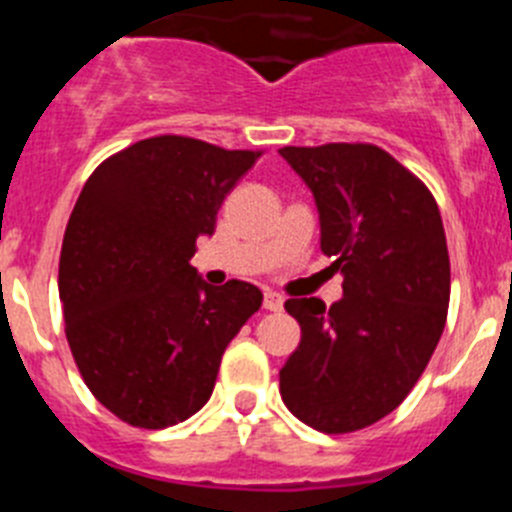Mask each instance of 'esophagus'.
I'll list each match as a JSON object with an SVG mask.
<instances>
[{
  "label": "esophagus",
  "instance_id": "1",
  "mask_svg": "<svg viewBox=\"0 0 512 512\" xmlns=\"http://www.w3.org/2000/svg\"><path fill=\"white\" fill-rule=\"evenodd\" d=\"M264 307L266 310H271V312H277V310H282L284 307V300H282V295H277V292H266L264 295Z\"/></svg>",
  "mask_w": 512,
  "mask_h": 512
}]
</instances>
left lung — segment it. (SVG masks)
Masks as SVG:
<instances>
[{
    "label": "left lung",
    "mask_w": 512,
    "mask_h": 512,
    "mask_svg": "<svg viewBox=\"0 0 512 512\" xmlns=\"http://www.w3.org/2000/svg\"><path fill=\"white\" fill-rule=\"evenodd\" d=\"M279 153L315 197L320 248L343 274V297L330 307L318 297L284 302L302 338L279 392L315 431H359L408 397L446 325L441 212L418 176L369 143Z\"/></svg>",
    "instance_id": "1"
}]
</instances>
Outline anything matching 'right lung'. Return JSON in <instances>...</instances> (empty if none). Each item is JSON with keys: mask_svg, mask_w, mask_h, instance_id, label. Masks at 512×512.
I'll return each mask as SVG.
<instances>
[{"mask_svg": "<svg viewBox=\"0 0 512 512\" xmlns=\"http://www.w3.org/2000/svg\"><path fill=\"white\" fill-rule=\"evenodd\" d=\"M261 153L158 135L97 166L66 225L58 295L81 377L135 428H166L210 400L259 287H210L189 261Z\"/></svg>", "mask_w": 512, "mask_h": 512, "instance_id": "obj_1", "label": "right lung"}]
</instances>
